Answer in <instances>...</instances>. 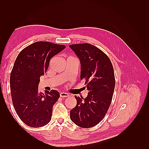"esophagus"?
I'll return each instance as SVG.
<instances>
[{
  "label": "esophagus",
  "instance_id": "34e87169",
  "mask_svg": "<svg viewBox=\"0 0 149 149\" xmlns=\"http://www.w3.org/2000/svg\"><path fill=\"white\" fill-rule=\"evenodd\" d=\"M60 96L61 97H66L69 96V94L66 93H65V92H61L60 93Z\"/></svg>",
  "mask_w": 149,
  "mask_h": 149
}]
</instances>
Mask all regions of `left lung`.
<instances>
[{
  "label": "left lung",
  "instance_id": "left-lung-1",
  "mask_svg": "<svg viewBox=\"0 0 149 149\" xmlns=\"http://www.w3.org/2000/svg\"><path fill=\"white\" fill-rule=\"evenodd\" d=\"M81 63V80L85 79L88 96H75L77 104L70 111V119L80 127L100 123L111 105L115 88L112 63L100 49L89 43L71 45Z\"/></svg>",
  "mask_w": 149,
  "mask_h": 149
}]
</instances>
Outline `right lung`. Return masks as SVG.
Masks as SVG:
<instances>
[{
  "label": "right lung",
  "mask_w": 149,
  "mask_h": 149,
  "mask_svg": "<svg viewBox=\"0 0 149 149\" xmlns=\"http://www.w3.org/2000/svg\"><path fill=\"white\" fill-rule=\"evenodd\" d=\"M65 48L37 42L22 49L16 58L10 77L12 100L17 115L30 127H43L51 120L60 93L53 89L39 93L40 78L47 72L51 58Z\"/></svg>",
  "instance_id": "right-lung-1"
}]
</instances>
